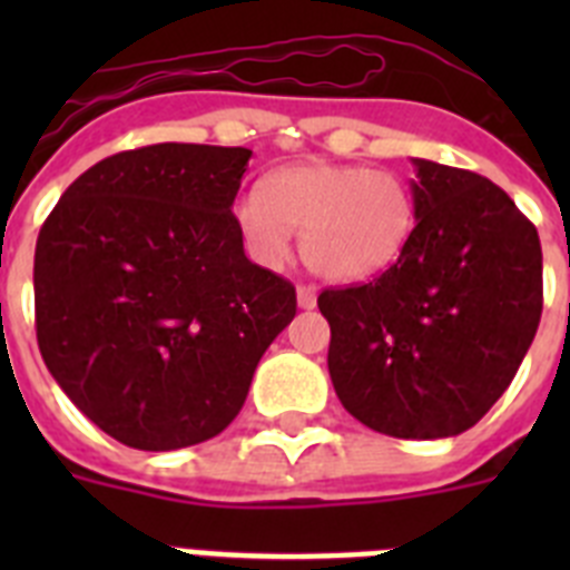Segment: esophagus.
<instances>
[{
    "instance_id": "34e87169",
    "label": "esophagus",
    "mask_w": 570,
    "mask_h": 570,
    "mask_svg": "<svg viewBox=\"0 0 570 570\" xmlns=\"http://www.w3.org/2000/svg\"><path fill=\"white\" fill-rule=\"evenodd\" d=\"M296 302H299V308H305V311L316 308V288H314V285H299V288H296Z\"/></svg>"
}]
</instances>
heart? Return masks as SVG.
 <instances>
[{
  "label": "heart",
  "mask_w": 570,
  "mask_h": 570,
  "mask_svg": "<svg viewBox=\"0 0 570 570\" xmlns=\"http://www.w3.org/2000/svg\"><path fill=\"white\" fill-rule=\"evenodd\" d=\"M236 228L265 268L288 262L294 230H302L311 271L331 282H365L405 254L416 230V196L394 170L302 163L276 170L265 190H245Z\"/></svg>",
  "instance_id": "1"
}]
</instances>
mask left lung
<instances>
[{
    "label": "left lung",
    "instance_id": "left-lung-1",
    "mask_svg": "<svg viewBox=\"0 0 570 570\" xmlns=\"http://www.w3.org/2000/svg\"><path fill=\"white\" fill-rule=\"evenodd\" d=\"M416 230L367 285L322 291L345 411L396 440L468 431L505 394L542 316V248L480 174L411 159Z\"/></svg>",
    "mask_w": 570,
    "mask_h": 570
}]
</instances>
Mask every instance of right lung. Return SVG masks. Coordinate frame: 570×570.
I'll return each mask as SVG.
<instances>
[{
	"label": "right lung",
	"instance_id": "right-lung-1",
	"mask_svg": "<svg viewBox=\"0 0 570 570\" xmlns=\"http://www.w3.org/2000/svg\"><path fill=\"white\" fill-rule=\"evenodd\" d=\"M248 148L163 142L85 170L33 256L50 376L108 436L176 451L223 434L296 314L245 256L234 210Z\"/></svg>",
	"mask_w": 570,
	"mask_h": 570
}]
</instances>
